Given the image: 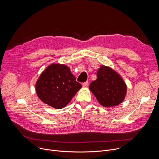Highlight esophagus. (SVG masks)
Returning a JSON list of instances; mask_svg holds the SVG:
<instances>
[{
    "label": "esophagus",
    "instance_id": "esophagus-1",
    "mask_svg": "<svg viewBox=\"0 0 159 159\" xmlns=\"http://www.w3.org/2000/svg\"><path fill=\"white\" fill-rule=\"evenodd\" d=\"M89 85V82L87 81V82H83L82 83V86L84 87H88Z\"/></svg>",
    "mask_w": 159,
    "mask_h": 159
}]
</instances>
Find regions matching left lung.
I'll return each instance as SVG.
<instances>
[{"label":"left lung","instance_id":"left-lung-1","mask_svg":"<svg viewBox=\"0 0 159 159\" xmlns=\"http://www.w3.org/2000/svg\"><path fill=\"white\" fill-rule=\"evenodd\" d=\"M89 89L98 102L105 107L119 105L124 99L127 87L120 75L113 70L102 66L97 73V80L91 82Z\"/></svg>","mask_w":159,"mask_h":159}]
</instances>
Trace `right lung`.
Listing matches in <instances>:
<instances>
[{"label":"right lung","instance_id":"obj_1","mask_svg":"<svg viewBox=\"0 0 159 159\" xmlns=\"http://www.w3.org/2000/svg\"><path fill=\"white\" fill-rule=\"evenodd\" d=\"M36 92L43 102L56 109H62L81 88L70 68L53 64L41 73L36 82Z\"/></svg>","mask_w":159,"mask_h":159}]
</instances>
